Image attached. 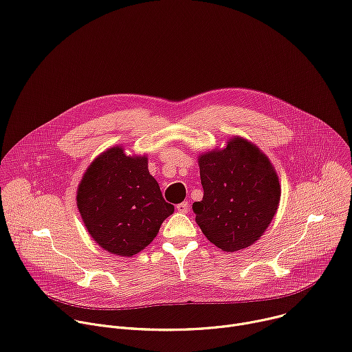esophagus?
I'll return each instance as SVG.
<instances>
[{"instance_id": "1", "label": "esophagus", "mask_w": 352, "mask_h": 352, "mask_svg": "<svg viewBox=\"0 0 352 352\" xmlns=\"http://www.w3.org/2000/svg\"><path fill=\"white\" fill-rule=\"evenodd\" d=\"M177 210L181 212V213H188L189 210V204L188 202H181L177 205Z\"/></svg>"}]
</instances>
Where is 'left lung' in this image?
Returning a JSON list of instances; mask_svg holds the SVG:
<instances>
[{"instance_id": "8db88e82", "label": "left lung", "mask_w": 352, "mask_h": 352, "mask_svg": "<svg viewBox=\"0 0 352 352\" xmlns=\"http://www.w3.org/2000/svg\"><path fill=\"white\" fill-rule=\"evenodd\" d=\"M198 164L204 198L192 209L206 239L226 252L257 241L280 199L279 179L268 157L234 136L225 148L198 155Z\"/></svg>"}]
</instances>
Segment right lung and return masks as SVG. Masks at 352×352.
Here are the masks:
<instances>
[{"instance_id": "1", "label": "right lung", "mask_w": 352, "mask_h": 352, "mask_svg": "<svg viewBox=\"0 0 352 352\" xmlns=\"http://www.w3.org/2000/svg\"><path fill=\"white\" fill-rule=\"evenodd\" d=\"M77 206L89 236L124 257L146 248L174 212L148 173L147 157L126 155L120 146L89 164L77 189Z\"/></svg>"}]
</instances>
